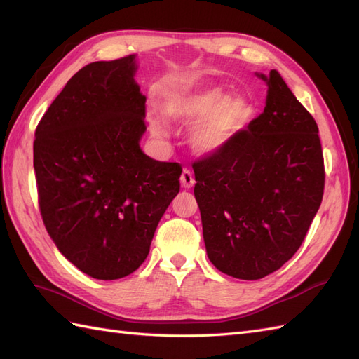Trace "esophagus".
Returning <instances> with one entry per match:
<instances>
[{"mask_svg": "<svg viewBox=\"0 0 359 359\" xmlns=\"http://www.w3.org/2000/svg\"><path fill=\"white\" fill-rule=\"evenodd\" d=\"M181 184L182 187L190 189L193 187V184H195V178H193V173L189 169H184L181 173Z\"/></svg>", "mask_w": 359, "mask_h": 359, "instance_id": "1", "label": "esophagus"}]
</instances>
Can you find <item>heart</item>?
I'll use <instances>...</instances> for the list:
<instances>
[{"mask_svg":"<svg viewBox=\"0 0 359 359\" xmlns=\"http://www.w3.org/2000/svg\"><path fill=\"white\" fill-rule=\"evenodd\" d=\"M164 111L168 118L180 122L199 119L191 130L190 143L198 154L212 156L225 149L246 127L252 105L240 95L225 96L220 87H199L169 95ZM149 123L158 137L168 134L166 125L157 116H152Z\"/></svg>","mask_w":359,"mask_h":359,"instance_id":"b5f03b06","label":"heart"}]
</instances>
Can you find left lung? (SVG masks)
<instances>
[{"label": "left lung", "mask_w": 359, "mask_h": 359, "mask_svg": "<svg viewBox=\"0 0 359 359\" xmlns=\"http://www.w3.org/2000/svg\"><path fill=\"white\" fill-rule=\"evenodd\" d=\"M264 111L225 149L193 163L207 255L232 278L255 280L292 258L322 203L318 127L279 75L255 72Z\"/></svg>", "instance_id": "8db88e82"}]
</instances>
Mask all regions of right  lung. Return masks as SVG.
<instances>
[{
	"mask_svg": "<svg viewBox=\"0 0 359 359\" xmlns=\"http://www.w3.org/2000/svg\"><path fill=\"white\" fill-rule=\"evenodd\" d=\"M135 55L86 65L39 122V208L55 246L83 273L113 280L137 270L180 191L181 166L140 149L147 98Z\"/></svg>",
	"mask_w": 359,
	"mask_h": 359,
	"instance_id": "1",
	"label": "right lung"
}]
</instances>
